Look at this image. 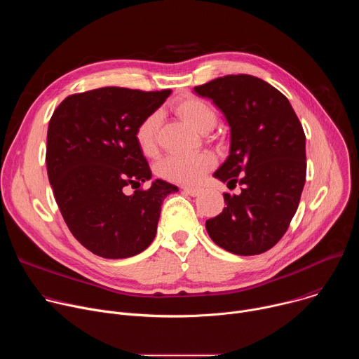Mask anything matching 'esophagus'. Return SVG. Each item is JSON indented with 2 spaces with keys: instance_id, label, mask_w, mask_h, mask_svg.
I'll return each mask as SVG.
<instances>
[{
  "instance_id": "esophagus-1",
  "label": "esophagus",
  "mask_w": 359,
  "mask_h": 359,
  "mask_svg": "<svg viewBox=\"0 0 359 359\" xmlns=\"http://www.w3.org/2000/svg\"><path fill=\"white\" fill-rule=\"evenodd\" d=\"M183 191L186 193V194H189V196H198L200 193H201V189H198V187H190V186H184L183 187Z\"/></svg>"
}]
</instances>
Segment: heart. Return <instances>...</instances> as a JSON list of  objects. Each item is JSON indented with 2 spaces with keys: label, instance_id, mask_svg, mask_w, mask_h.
<instances>
[{
  "label": "heart",
  "instance_id": "b5f03b06",
  "mask_svg": "<svg viewBox=\"0 0 359 359\" xmlns=\"http://www.w3.org/2000/svg\"><path fill=\"white\" fill-rule=\"evenodd\" d=\"M176 115H179L191 129L204 133L215 128L217 122V112L208 100L189 95L179 97L172 105ZM159 114L147 115L135 130V140L140 151L146 156L156 151V136L159 128ZM215 165V158L209 151H198L193 155H170L162 159L156 168L158 175L169 182L193 184L197 183L206 172Z\"/></svg>",
  "mask_w": 359,
  "mask_h": 359
}]
</instances>
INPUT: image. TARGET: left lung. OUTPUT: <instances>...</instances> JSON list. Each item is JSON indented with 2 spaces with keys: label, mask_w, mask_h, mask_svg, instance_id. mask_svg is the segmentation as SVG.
Listing matches in <instances>:
<instances>
[{
  "label": "left lung",
  "mask_w": 359,
  "mask_h": 359,
  "mask_svg": "<svg viewBox=\"0 0 359 359\" xmlns=\"http://www.w3.org/2000/svg\"><path fill=\"white\" fill-rule=\"evenodd\" d=\"M210 97L230 126V155L215 177L240 194L223 193L226 208L206 222L210 238L237 255L262 254L285 234L306 175L305 133L288 99L266 81L226 75L194 86Z\"/></svg>",
  "instance_id": "8db88e82"
}]
</instances>
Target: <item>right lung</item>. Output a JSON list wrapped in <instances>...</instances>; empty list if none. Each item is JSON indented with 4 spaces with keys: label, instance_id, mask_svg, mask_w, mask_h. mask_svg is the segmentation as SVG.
Returning <instances> with one entry per match:
<instances>
[{
    "label": "right lung",
    "instance_id": "1",
    "mask_svg": "<svg viewBox=\"0 0 359 359\" xmlns=\"http://www.w3.org/2000/svg\"><path fill=\"white\" fill-rule=\"evenodd\" d=\"M170 89L144 92L107 86L65 97L50 116L46 170L61 215L74 237L104 259H126L153 241L163 200L179 189L151 177L136 144L137 125ZM126 185L135 189L124 194Z\"/></svg>",
    "mask_w": 359,
    "mask_h": 359
}]
</instances>
